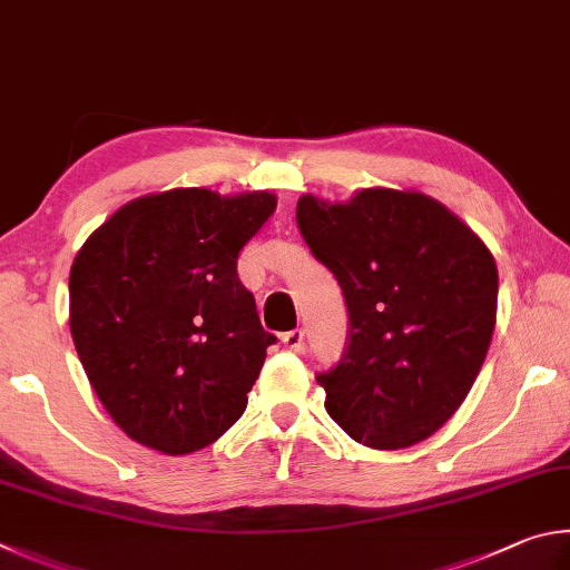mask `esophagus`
Masks as SVG:
<instances>
[{"mask_svg":"<svg viewBox=\"0 0 570 570\" xmlns=\"http://www.w3.org/2000/svg\"><path fill=\"white\" fill-rule=\"evenodd\" d=\"M283 345H285L291 353H301L303 345H305V333H303V331L285 333V335H283Z\"/></svg>","mask_w":570,"mask_h":570,"instance_id":"obj_1","label":"esophagus"}]
</instances>
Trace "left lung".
I'll return each instance as SVG.
<instances>
[{
	"mask_svg": "<svg viewBox=\"0 0 570 570\" xmlns=\"http://www.w3.org/2000/svg\"><path fill=\"white\" fill-rule=\"evenodd\" d=\"M297 227L343 287V361L317 375L353 441L397 451L451 421L481 373L498 311L491 249L438 199L371 187L297 199Z\"/></svg>",
	"mask_w": 570,
	"mask_h": 570,
	"instance_id": "obj_1",
	"label": "left lung"
}]
</instances>
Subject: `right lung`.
I'll return each mask as SVG.
<instances>
[{
  "mask_svg": "<svg viewBox=\"0 0 570 570\" xmlns=\"http://www.w3.org/2000/svg\"><path fill=\"white\" fill-rule=\"evenodd\" d=\"M273 193L179 187L105 219L69 269V331L109 417L153 451L187 455L245 413L267 345L237 255Z\"/></svg>",
  "mask_w": 570,
  "mask_h": 570,
  "instance_id": "1",
  "label": "right lung"
}]
</instances>
